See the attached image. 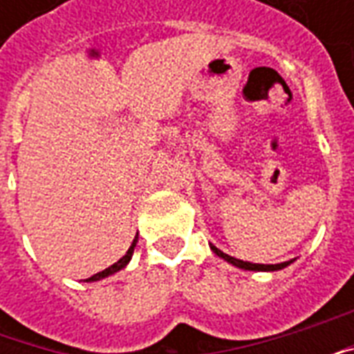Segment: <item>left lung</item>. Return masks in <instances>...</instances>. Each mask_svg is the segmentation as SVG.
Returning a JSON list of instances; mask_svg holds the SVG:
<instances>
[{
	"instance_id": "obj_1",
	"label": "left lung",
	"mask_w": 354,
	"mask_h": 354,
	"mask_svg": "<svg viewBox=\"0 0 354 354\" xmlns=\"http://www.w3.org/2000/svg\"><path fill=\"white\" fill-rule=\"evenodd\" d=\"M210 248H212V252L216 254V256H220V258H223L225 261H230V263H233L235 267H239V269H246V271H279V269H284L286 266H290L294 260L290 261H282V263H271V266H266V263H250V261H243V260H237V258H233V256H230V254H223L220 248H216L214 245H210Z\"/></svg>"
}]
</instances>
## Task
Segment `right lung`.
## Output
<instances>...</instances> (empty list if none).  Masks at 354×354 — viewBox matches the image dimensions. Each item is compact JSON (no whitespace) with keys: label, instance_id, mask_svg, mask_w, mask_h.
I'll return each instance as SVG.
<instances>
[{"label":"right lung","instance_id":"obj_1","mask_svg":"<svg viewBox=\"0 0 354 354\" xmlns=\"http://www.w3.org/2000/svg\"><path fill=\"white\" fill-rule=\"evenodd\" d=\"M136 243H138V237H136V239H134V241H132L131 248H129V250H127V254H124V256H123V258H121V260L115 261V263H113V266H109L108 269H104V271H100V273H96V274H93V277H88L87 282L100 281V279H106V277H109V274L117 273V271H121V269H123V267H127V263H129V261H131L132 252H134V246H136Z\"/></svg>","mask_w":354,"mask_h":354}]
</instances>
